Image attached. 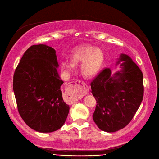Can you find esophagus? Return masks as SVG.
Wrapping results in <instances>:
<instances>
[{
  "label": "esophagus",
  "instance_id": "1",
  "mask_svg": "<svg viewBox=\"0 0 159 159\" xmlns=\"http://www.w3.org/2000/svg\"><path fill=\"white\" fill-rule=\"evenodd\" d=\"M88 86L83 81L77 80L71 82L68 86L66 95L70 103H75L84 95L88 93Z\"/></svg>",
  "mask_w": 159,
  "mask_h": 159
}]
</instances>
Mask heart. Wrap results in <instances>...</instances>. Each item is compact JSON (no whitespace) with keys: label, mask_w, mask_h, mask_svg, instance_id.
I'll list each match as a JSON object with an SVG mask.
<instances>
[{"label":"heart","mask_w":159,"mask_h":159,"mask_svg":"<svg viewBox=\"0 0 159 159\" xmlns=\"http://www.w3.org/2000/svg\"><path fill=\"white\" fill-rule=\"evenodd\" d=\"M71 61H63L61 68L69 74L74 70L75 64H81L80 71L85 78H93L102 68L104 61L103 51L91 45H82L77 47L70 55Z\"/></svg>","instance_id":"1"}]
</instances>
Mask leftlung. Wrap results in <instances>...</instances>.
Returning <instances> with one entry per match:
<instances>
[{"instance_id": "1", "label": "left lung", "mask_w": 159, "mask_h": 159, "mask_svg": "<svg viewBox=\"0 0 159 159\" xmlns=\"http://www.w3.org/2000/svg\"><path fill=\"white\" fill-rule=\"evenodd\" d=\"M121 70L112 75L105 68L91 82V93L97 101L93 119L103 131L113 133L131 121L141 103L143 75L129 56L121 54L115 65Z\"/></svg>"}]
</instances>
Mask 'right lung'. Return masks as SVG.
I'll return each instance as SVG.
<instances>
[{
  "label": "right lung",
  "instance_id": "1",
  "mask_svg": "<svg viewBox=\"0 0 159 159\" xmlns=\"http://www.w3.org/2000/svg\"><path fill=\"white\" fill-rule=\"evenodd\" d=\"M56 50L33 45L24 54L13 77V90L19 114L28 127L40 133L60 129L70 107L62 98V81Z\"/></svg>",
  "mask_w": 159,
  "mask_h": 159
}]
</instances>
